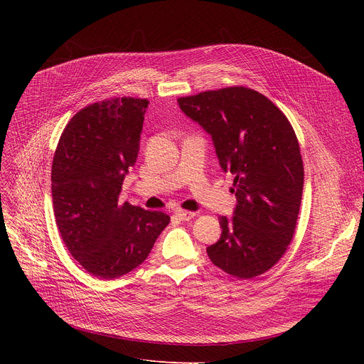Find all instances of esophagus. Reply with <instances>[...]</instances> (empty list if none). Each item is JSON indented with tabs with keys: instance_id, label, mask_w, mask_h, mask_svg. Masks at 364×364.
<instances>
[{
	"instance_id": "esophagus-1",
	"label": "esophagus",
	"mask_w": 364,
	"mask_h": 364,
	"mask_svg": "<svg viewBox=\"0 0 364 364\" xmlns=\"http://www.w3.org/2000/svg\"><path fill=\"white\" fill-rule=\"evenodd\" d=\"M176 217L181 221H190L192 218L196 217V213H192V211H183V209H180V211L176 213Z\"/></svg>"
}]
</instances>
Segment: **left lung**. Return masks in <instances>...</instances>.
I'll return each instance as SVG.
<instances>
[{"mask_svg":"<svg viewBox=\"0 0 364 364\" xmlns=\"http://www.w3.org/2000/svg\"><path fill=\"white\" fill-rule=\"evenodd\" d=\"M180 109L211 136L220 166L235 176L233 217H220L209 259L239 279L257 277L282 258L299 214L304 166L295 131L265 95L228 87L180 97Z\"/></svg>","mask_w":364,"mask_h":364,"instance_id":"left-lung-1","label":"left lung"}]
</instances>
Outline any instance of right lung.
I'll list each match as a JSON object with an SVG mask.
<instances>
[{
    "instance_id": "obj_1",
    "label": "right lung",
    "mask_w": 364,
    "mask_h": 364,
    "mask_svg": "<svg viewBox=\"0 0 364 364\" xmlns=\"http://www.w3.org/2000/svg\"><path fill=\"white\" fill-rule=\"evenodd\" d=\"M149 100L110 99L66 125L51 166L54 217L70 255L100 279H117L149 257L169 217L119 195L140 150Z\"/></svg>"
}]
</instances>
